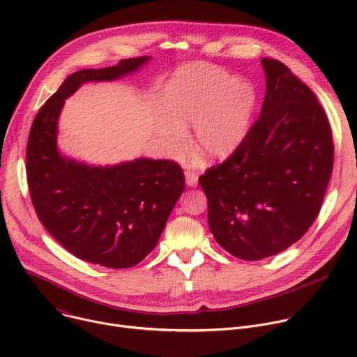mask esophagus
Masks as SVG:
<instances>
[{"instance_id":"34e87169","label":"esophagus","mask_w":357,"mask_h":357,"mask_svg":"<svg viewBox=\"0 0 357 357\" xmlns=\"http://www.w3.org/2000/svg\"><path fill=\"white\" fill-rule=\"evenodd\" d=\"M197 174L192 169H186L185 171V179H186V185L188 186H196L197 185Z\"/></svg>"}]
</instances>
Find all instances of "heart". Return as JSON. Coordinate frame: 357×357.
Segmentation results:
<instances>
[{
  "label": "heart",
  "mask_w": 357,
  "mask_h": 357,
  "mask_svg": "<svg viewBox=\"0 0 357 357\" xmlns=\"http://www.w3.org/2000/svg\"><path fill=\"white\" fill-rule=\"evenodd\" d=\"M254 105L256 93L245 80L231 79L216 68H188L168 87L162 139L172 154H181L183 131L195 126L196 154L206 161L223 160L241 142Z\"/></svg>",
  "instance_id": "heart-1"
}]
</instances>
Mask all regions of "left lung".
I'll use <instances>...</instances> for the list:
<instances>
[{
    "label": "left lung",
    "mask_w": 357,
    "mask_h": 357,
    "mask_svg": "<svg viewBox=\"0 0 357 357\" xmlns=\"http://www.w3.org/2000/svg\"><path fill=\"white\" fill-rule=\"evenodd\" d=\"M261 63L259 119L227 160L199 176L215 240L247 261L274 256L308 231L333 169L332 130L314 91L282 62Z\"/></svg>",
    "instance_id": "obj_1"
}]
</instances>
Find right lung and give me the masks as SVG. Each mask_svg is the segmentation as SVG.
<instances>
[{"instance_id":"add662e5","label":"right lung","mask_w":357,"mask_h":357,"mask_svg":"<svg viewBox=\"0 0 357 357\" xmlns=\"http://www.w3.org/2000/svg\"><path fill=\"white\" fill-rule=\"evenodd\" d=\"M149 56L72 73L38 112L26 145V181L38 219L73 256L109 268H130L157 245L185 189L179 164L139 158L116 167H87L56 148L65 98L86 82L114 80Z\"/></svg>"}]
</instances>
